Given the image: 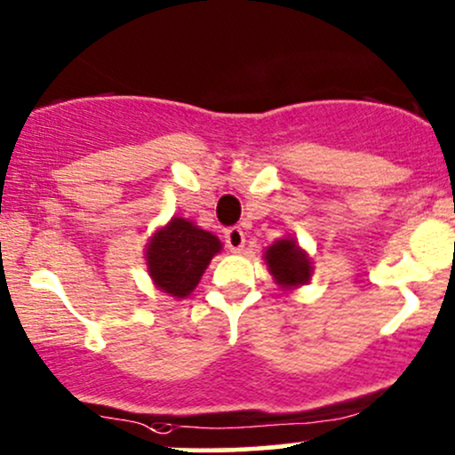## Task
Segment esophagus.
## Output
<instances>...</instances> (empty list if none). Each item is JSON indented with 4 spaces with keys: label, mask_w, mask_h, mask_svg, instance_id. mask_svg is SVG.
Returning a JSON list of instances; mask_svg holds the SVG:
<instances>
[{
    "label": "esophagus",
    "mask_w": 455,
    "mask_h": 455,
    "mask_svg": "<svg viewBox=\"0 0 455 455\" xmlns=\"http://www.w3.org/2000/svg\"><path fill=\"white\" fill-rule=\"evenodd\" d=\"M224 242H227L228 251L239 252L243 248V243H246V235H243V231L239 227H231L224 231Z\"/></svg>",
    "instance_id": "1"
}]
</instances>
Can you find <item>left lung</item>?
<instances>
[{
  "mask_svg": "<svg viewBox=\"0 0 455 455\" xmlns=\"http://www.w3.org/2000/svg\"><path fill=\"white\" fill-rule=\"evenodd\" d=\"M263 257H266L269 274L283 289L300 287V284L311 281V259L291 237H283L274 242Z\"/></svg>",
  "mask_w": 455,
  "mask_h": 455,
  "instance_id": "obj_1",
  "label": "left lung"
}]
</instances>
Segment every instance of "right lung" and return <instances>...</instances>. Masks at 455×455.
<instances>
[{"label":"right lung","mask_w":455,"mask_h":455,"mask_svg":"<svg viewBox=\"0 0 455 455\" xmlns=\"http://www.w3.org/2000/svg\"><path fill=\"white\" fill-rule=\"evenodd\" d=\"M220 251L222 243L216 235L186 218H172L148 242V274L164 293L188 298Z\"/></svg>","instance_id":"1"}]
</instances>
